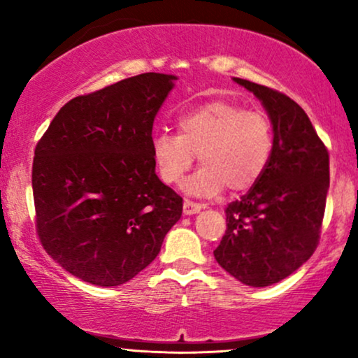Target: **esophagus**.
<instances>
[{
  "mask_svg": "<svg viewBox=\"0 0 358 358\" xmlns=\"http://www.w3.org/2000/svg\"><path fill=\"white\" fill-rule=\"evenodd\" d=\"M203 208L202 203H195L192 200H185L183 202V213L185 215H193V213H199Z\"/></svg>",
  "mask_w": 358,
  "mask_h": 358,
  "instance_id": "34e87169",
  "label": "esophagus"
}]
</instances>
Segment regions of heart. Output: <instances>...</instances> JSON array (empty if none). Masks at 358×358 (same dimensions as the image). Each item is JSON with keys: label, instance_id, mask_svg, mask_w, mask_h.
I'll return each mask as SVG.
<instances>
[{"label": "heart", "instance_id": "b5f03b06", "mask_svg": "<svg viewBox=\"0 0 358 358\" xmlns=\"http://www.w3.org/2000/svg\"><path fill=\"white\" fill-rule=\"evenodd\" d=\"M273 145L266 114L212 101L183 113L178 134H156L151 153L166 185L182 182L199 156L202 168L187 183L188 192L217 195L224 187L234 193L252 188L268 168Z\"/></svg>", "mask_w": 358, "mask_h": 358}]
</instances>
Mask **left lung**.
<instances>
[{
    "mask_svg": "<svg viewBox=\"0 0 358 358\" xmlns=\"http://www.w3.org/2000/svg\"><path fill=\"white\" fill-rule=\"evenodd\" d=\"M264 106L273 124V155L259 182L225 208L227 231L213 250L237 281L271 286L315 252L330 187V158L310 117L293 99L237 79Z\"/></svg>",
    "mask_w": 358,
    "mask_h": 358,
    "instance_id": "8db88e82",
    "label": "left lung"
}]
</instances>
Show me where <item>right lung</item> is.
I'll list each match as a JSON object with an SVG mask.
<instances>
[{"instance_id": "add662e5", "label": "right lung", "mask_w": 358, "mask_h": 358, "mask_svg": "<svg viewBox=\"0 0 358 358\" xmlns=\"http://www.w3.org/2000/svg\"><path fill=\"white\" fill-rule=\"evenodd\" d=\"M176 77L148 72L62 108L35 148L36 232L90 285H124L159 254L183 200L158 178L153 122Z\"/></svg>"}]
</instances>
